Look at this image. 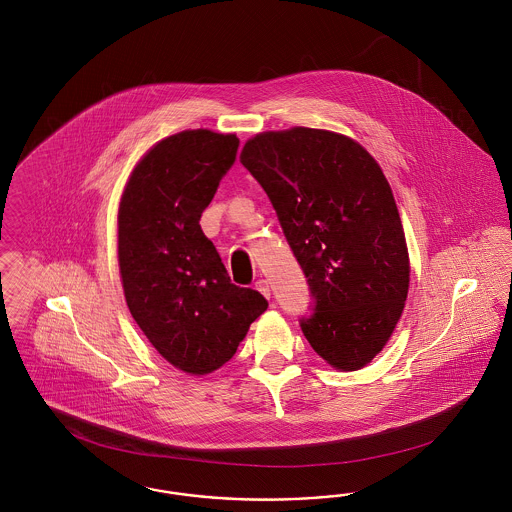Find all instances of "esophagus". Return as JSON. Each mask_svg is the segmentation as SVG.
<instances>
[{
	"instance_id": "esophagus-1",
	"label": "esophagus",
	"mask_w": 512,
	"mask_h": 512,
	"mask_svg": "<svg viewBox=\"0 0 512 512\" xmlns=\"http://www.w3.org/2000/svg\"><path fill=\"white\" fill-rule=\"evenodd\" d=\"M255 290H257V292L263 293L267 299H270V286H268V280H265V278L257 280V284H255Z\"/></svg>"
}]
</instances>
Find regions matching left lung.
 Instances as JSON below:
<instances>
[{"mask_svg":"<svg viewBox=\"0 0 512 512\" xmlns=\"http://www.w3.org/2000/svg\"><path fill=\"white\" fill-rule=\"evenodd\" d=\"M240 161L267 192L317 307L301 330L336 370L390 341L411 280L409 249L382 167L359 142L293 126L255 134Z\"/></svg>","mask_w":512,"mask_h":512,"instance_id":"1","label":"left lung"}]
</instances>
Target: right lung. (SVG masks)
Masks as SVG:
<instances>
[{
	"label": "right lung",
	"mask_w": 512,
	"mask_h": 512,
	"mask_svg": "<svg viewBox=\"0 0 512 512\" xmlns=\"http://www.w3.org/2000/svg\"><path fill=\"white\" fill-rule=\"evenodd\" d=\"M240 140L207 128L149 147L119 203V270L130 315L174 368L205 376L232 359L267 299L240 288L199 219Z\"/></svg>",
	"instance_id": "right-lung-1"
}]
</instances>
